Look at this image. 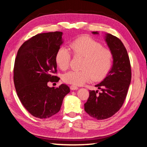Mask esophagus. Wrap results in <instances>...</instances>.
<instances>
[{
    "instance_id": "esophagus-1",
    "label": "esophagus",
    "mask_w": 147,
    "mask_h": 147,
    "mask_svg": "<svg viewBox=\"0 0 147 147\" xmlns=\"http://www.w3.org/2000/svg\"><path fill=\"white\" fill-rule=\"evenodd\" d=\"M70 89H71V90H77V89H78V88L75 86H71Z\"/></svg>"
}]
</instances>
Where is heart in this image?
<instances>
[{"label":"heart","instance_id":"heart-1","mask_svg":"<svg viewBox=\"0 0 147 147\" xmlns=\"http://www.w3.org/2000/svg\"><path fill=\"white\" fill-rule=\"evenodd\" d=\"M74 56L82 57L81 70L71 71L64 74V82L74 86H82L92 80L99 81L105 78L113 63V54L110 50L102 47V44L88 36L77 38L70 44ZM71 53L65 47L56 52V63L62 71L67 69L71 61Z\"/></svg>","mask_w":147,"mask_h":147}]
</instances>
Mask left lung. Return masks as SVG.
I'll use <instances>...</instances> for the list:
<instances>
[{
  "instance_id": "left-lung-1",
  "label": "left lung",
  "mask_w": 147,
  "mask_h": 147,
  "mask_svg": "<svg viewBox=\"0 0 147 147\" xmlns=\"http://www.w3.org/2000/svg\"><path fill=\"white\" fill-rule=\"evenodd\" d=\"M92 34H98V32H93ZM105 41L112 52L113 65L106 78L95 85L101 92L89 91L88 101L84 104L86 113L98 120L111 117L120 109L131 78L130 59L123 43L110 34H106Z\"/></svg>"
}]
</instances>
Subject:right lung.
Segmentation results:
<instances>
[{
	"instance_id": "obj_1",
	"label": "right lung",
	"mask_w": 147,
	"mask_h": 147,
	"mask_svg": "<svg viewBox=\"0 0 147 147\" xmlns=\"http://www.w3.org/2000/svg\"><path fill=\"white\" fill-rule=\"evenodd\" d=\"M61 32L37 34L20 47L15 61L13 81L17 96L28 112L47 119L60 110L65 96L70 92L65 84L50 88L58 82L56 54L63 42Z\"/></svg>"
}]
</instances>
